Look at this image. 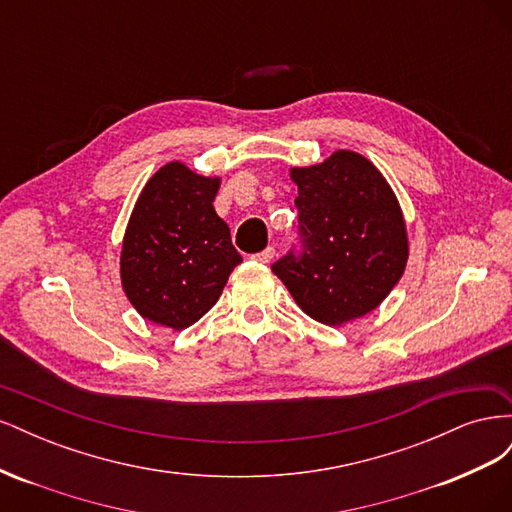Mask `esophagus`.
Returning a JSON list of instances; mask_svg holds the SVG:
<instances>
[{"instance_id": "1", "label": "esophagus", "mask_w": 512, "mask_h": 512, "mask_svg": "<svg viewBox=\"0 0 512 512\" xmlns=\"http://www.w3.org/2000/svg\"><path fill=\"white\" fill-rule=\"evenodd\" d=\"M273 256H275V247H267V250H262V252L254 254L252 258H254L256 262H262V265H267V262L273 260Z\"/></svg>"}]
</instances>
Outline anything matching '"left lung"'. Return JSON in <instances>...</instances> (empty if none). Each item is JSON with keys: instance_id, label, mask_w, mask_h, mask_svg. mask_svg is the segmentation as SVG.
I'll return each instance as SVG.
<instances>
[{"instance_id": "obj_1", "label": "left lung", "mask_w": 512, "mask_h": 512, "mask_svg": "<svg viewBox=\"0 0 512 512\" xmlns=\"http://www.w3.org/2000/svg\"><path fill=\"white\" fill-rule=\"evenodd\" d=\"M290 177L299 185L297 235L273 273L322 324L365 316L406 269V224L393 190L367 158L344 149Z\"/></svg>"}]
</instances>
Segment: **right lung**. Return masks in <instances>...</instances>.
I'll return each mask as SVG.
<instances>
[{
    "mask_svg": "<svg viewBox=\"0 0 512 512\" xmlns=\"http://www.w3.org/2000/svg\"><path fill=\"white\" fill-rule=\"evenodd\" d=\"M218 188L220 179L170 162L138 196L123 237L121 280L143 318L188 329L220 299L243 260L213 209Z\"/></svg>",
    "mask_w": 512,
    "mask_h": 512,
    "instance_id": "right-lung-1",
    "label": "right lung"
}]
</instances>
